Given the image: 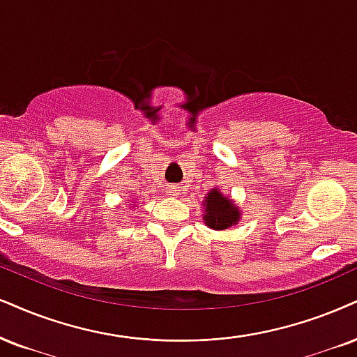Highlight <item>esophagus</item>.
Instances as JSON below:
<instances>
[{"label": "esophagus", "mask_w": 357, "mask_h": 357, "mask_svg": "<svg viewBox=\"0 0 357 357\" xmlns=\"http://www.w3.org/2000/svg\"><path fill=\"white\" fill-rule=\"evenodd\" d=\"M180 188L177 185H170L169 187V195H178Z\"/></svg>", "instance_id": "34e87169"}]
</instances>
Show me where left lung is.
<instances>
[{"label": "left lung", "mask_w": 357, "mask_h": 357, "mask_svg": "<svg viewBox=\"0 0 357 357\" xmlns=\"http://www.w3.org/2000/svg\"><path fill=\"white\" fill-rule=\"evenodd\" d=\"M206 210H205V223L210 228L215 230H225V228L231 227L233 223L238 222V210L235 208V205L231 204L227 197H223L218 192V188H213L208 193L205 200Z\"/></svg>", "instance_id": "8db88e82"}]
</instances>
